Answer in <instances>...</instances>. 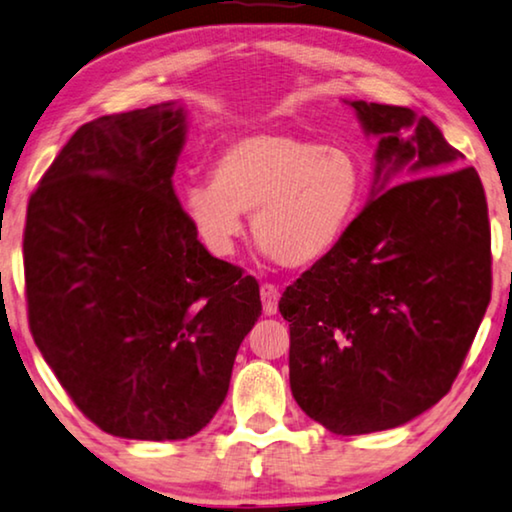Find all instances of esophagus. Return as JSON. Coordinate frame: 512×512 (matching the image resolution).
Masks as SVG:
<instances>
[{
    "instance_id": "esophagus-1",
    "label": "esophagus",
    "mask_w": 512,
    "mask_h": 512,
    "mask_svg": "<svg viewBox=\"0 0 512 512\" xmlns=\"http://www.w3.org/2000/svg\"><path fill=\"white\" fill-rule=\"evenodd\" d=\"M261 300H263V314L274 316L279 307V288L274 284H261Z\"/></svg>"
}]
</instances>
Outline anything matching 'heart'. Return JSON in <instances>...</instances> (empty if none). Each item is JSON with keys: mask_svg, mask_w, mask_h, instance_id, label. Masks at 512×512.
<instances>
[{"mask_svg": "<svg viewBox=\"0 0 512 512\" xmlns=\"http://www.w3.org/2000/svg\"><path fill=\"white\" fill-rule=\"evenodd\" d=\"M362 191L351 147L268 131L228 143L214 159L212 182L189 184L182 205L214 254H233L242 214H254L258 247L284 268H307L344 238Z\"/></svg>", "mask_w": 512, "mask_h": 512, "instance_id": "obj_1", "label": "heart"}]
</instances>
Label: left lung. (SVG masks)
<instances>
[{
    "label": "left lung",
    "instance_id": "obj_1",
    "mask_svg": "<svg viewBox=\"0 0 512 512\" xmlns=\"http://www.w3.org/2000/svg\"><path fill=\"white\" fill-rule=\"evenodd\" d=\"M379 138L372 201L281 295L291 390L353 436L404 425L457 379L492 295L490 219L476 168L411 108L348 101Z\"/></svg>",
    "mask_w": 512,
    "mask_h": 512
}]
</instances>
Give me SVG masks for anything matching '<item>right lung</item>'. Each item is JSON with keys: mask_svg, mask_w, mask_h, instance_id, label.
<instances>
[{"mask_svg": "<svg viewBox=\"0 0 512 512\" xmlns=\"http://www.w3.org/2000/svg\"><path fill=\"white\" fill-rule=\"evenodd\" d=\"M187 136L177 103L80 127L29 198V330L103 432L177 441L226 399L261 316L258 281L207 251L173 191Z\"/></svg>", "mask_w": 512, "mask_h": 512, "instance_id": "add662e5", "label": "right lung"}]
</instances>
